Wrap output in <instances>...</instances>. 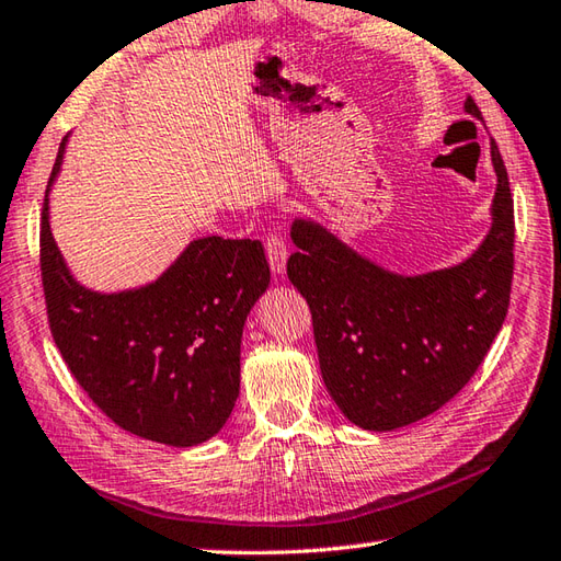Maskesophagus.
I'll use <instances>...</instances> for the list:
<instances>
[{
    "label": "esophagus",
    "mask_w": 561,
    "mask_h": 561,
    "mask_svg": "<svg viewBox=\"0 0 561 561\" xmlns=\"http://www.w3.org/2000/svg\"><path fill=\"white\" fill-rule=\"evenodd\" d=\"M266 256H268V266L273 273H283L285 271V261H288V247H285V240L278 232H268L266 234Z\"/></svg>",
    "instance_id": "1"
}]
</instances>
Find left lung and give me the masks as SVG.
I'll return each instance as SVG.
<instances>
[{"label": "left lung", "mask_w": 561, "mask_h": 561, "mask_svg": "<svg viewBox=\"0 0 561 561\" xmlns=\"http://www.w3.org/2000/svg\"><path fill=\"white\" fill-rule=\"evenodd\" d=\"M466 112L482 119L468 95ZM492 230L454 268L403 278L357 256L323 228L295 220L288 278L309 305L321 377L343 415L386 432L432 415L463 389L508 312L514 196L492 141Z\"/></svg>", "instance_id": "left-lung-1"}]
</instances>
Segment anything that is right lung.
<instances>
[{
	"instance_id": "obj_1",
	"label": "right lung",
	"mask_w": 561,
	"mask_h": 561,
	"mask_svg": "<svg viewBox=\"0 0 561 561\" xmlns=\"http://www.w3.org/2000/svg\"><path fill=\"white\" fill-rule=\"evenodd\" d=\"M47 192L41 218L43 293L49 331L73 379L115 425L136 437L168 446L214 437L240 396L244 319L268 288L264 247L214 234L192 242L163 278L146 288L101 295L69 276L49 232Z\"/></svg>"
}]
</instances>
